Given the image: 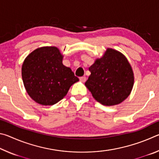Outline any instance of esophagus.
Segmentation results:
<instances>
[{"mask_svg":"<svg viewBox=\"0 0 159 159\" xmlns=\"http://www.w3.org/2000/svg\"><path fill=\"white\" fill-rule=\"evenodd\" d=\"M80 81H82V82H85L86 81V77L85 76L80 77Z\"/></svg>","mask_w":159,"mask_h":159,"instance_id":"obj_1","label":"esophagus"}]
</instances>
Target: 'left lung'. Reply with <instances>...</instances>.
I'll list each match as a JSON object with an SVG mask.
<instances>
[{"mask_svg": "<svg viewBox=\"0 0 159 159\" xmlns=\"http://www.w3.org/2000/svg\"><path fill=\"white\" fill-rule=\"evenodd\" d=\"M90 76L85 85L93 98L106 106L120 104L131 93L133 69L124 55L108 48L103 57L89 67Z\"/></svg>", "mask_w": 159, "mask_h": 159, "instance_id": "8db88e82", "label": "left lung"}]
</instances>
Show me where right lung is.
I'll return each mask as SVG.
<instances>
[{
  "instance_id": "obj_1",
  "label": "right lung",
  "mask_w": 159,
  "mask_h": 159,
  "mask_svg": "<svg viewBox=\"0 0 159 159\" xmlns=\"http://www.w3.org/2000/svg\"><path fill=\"white\" fill-rule=\"evenodd\" d=\"M56 47H43L26 57L21 67L24 85L29 95L42 105H53L64 98L79 78L62 64Z\"/></svg>"
}]
</instances>
